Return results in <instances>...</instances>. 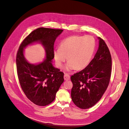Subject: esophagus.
<instances>
[{"label": "esophagus", "instance_id": "esophagus-1", "mask_svg": "<svg viewBox=\"0 0 129 129\" xmlns=\"http://www.w3.org/2000/svg\"><path fill=\"white\" fill-rule=\"evenodd\" d=\"M64 78L65 81H68L70 79V76L67 74H65L64 76Z\"/></svg>", "mask_w": 129, "mask_h": 129}]
</instances>
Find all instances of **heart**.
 Listing matches in <instances>:
<instances>
[{
  "mask_svg": "<svg viewBox=\"0 0 129 129\" xmlns=\"http://www.w3.org/2000/svg\"><path fill=\"white\" fill-rule=\"evenodd\" d=\"M95 47V40L90 36H74L66 38L60 43L59 48L53 51L55 64L61 68L68 58L69 61L64 67L65 72H71L76 68L82 69L90 61Z\"/></svg>",
  "mask_w": 129,
  "mask_h": 129,
  "instance_id": "heart-1",
  "label": "heart"
}]
</instances>
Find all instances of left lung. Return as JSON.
<instances>
[{"instance_id": "obj_1", "label": "left lung", "mask_w": 129, "mask_h": 129, "mask_svg": "<svg viewBox=\"0 0 129 129\" xmlns=\"http://www.w3.org/2000/svg\"><path fill=\"white\" fill-rule=\"evenodd\" d=\"M99 47L93 59L82 71L71 78L73 101L78 108L89 109L95 105L106 90L110 80L112 58L107 45L98 37Z\"/></svg>"}]
</instances>
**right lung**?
<instances>
[{
  "label": "right lung",
  "mask_w": 129,
  "mask_h": 129,
  "mask_svg": "<svg viewBox=\"0 0 129 129\" xmlns=\"http://www.w3.org/2000/svg\"><path fill=\"white\" fill-rule=\"evenodd\" d=\"M61 29L39 28L29 34L20 44L16 55V67L21 87L27 97L39 106L51 103L64 82V73L52 64L53 46ZM41 43L46 57L40 63H29L24 55V49L29 45Z\"/></svg>",
  "instance_id": "add662e5"
}]
</instances>
